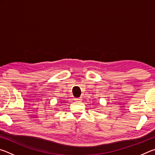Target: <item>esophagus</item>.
Returning <instances> with one entry per match:
<instances>
[{"mask_svg":"<svg viewBox=\"0 0 155 155\" xmlns=\"http://www.w3.org/2000/svg\"><path fill=\"white\" fill-rule=\"evenodd\" d=\"M74 100H75V101H81V98H74Z\"/></svg>","mask_w":155,"mask_h":155,"instance_id":"obj_1","label":"esophagus"}]
</instances>
